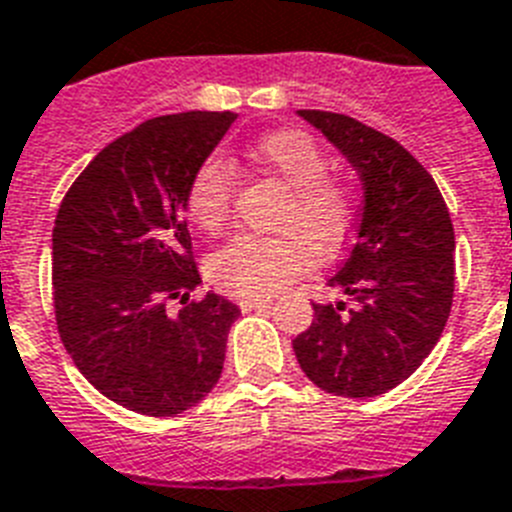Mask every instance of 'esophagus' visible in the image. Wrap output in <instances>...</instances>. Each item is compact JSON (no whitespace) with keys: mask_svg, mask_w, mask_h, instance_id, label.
Wrapping results in <instances>:
<instances>
[{"mask_svg":"<svg viewBox=\"0 0 512 512\" xmlns=\"http://www.w3.org/2000/svg\"><path fill=\"white\" fill-rule=\"evenodd\" d=\"M269 303L272 301H266V298H243V301H240V308H243V311H259V308H269Z\"/></svg>","mask_w":512,"mask_h":512,"instance_id":"34e87169","label":"esophagus"}]
</instances>
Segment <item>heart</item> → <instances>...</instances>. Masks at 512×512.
Instances as JSON below:
<instances>
[{
  "instance_id": "b5f03b06",
  "label": "heart",
  "mask_w": 512,
  "mask_h": 512,
  "mask_svg": "<svg viewBox=\"0 0 512 512\" xmlns=\"http://www.w3.org/2000/svg\"><path fill=\"white\" fill-rule=\"evenodd\" d=\"M253 170L285 188L272 227L282 235H243L217 251L206 274L222 293L264 298L295 280L316 259L340 251L356 225V196L335 180L327 151L306 130H274L248 149ZM235 167L222 156H209L188 180L185 206L190 219L209 235H222L232 219Z\"/></svg>"
}]
</instances>
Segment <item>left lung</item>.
I'll list each match as a JSON object with an SVG mask.
<instances>
[{"label":"left lung","mask_w":512,"mask_h":512,"mask_svg":"<svg viewBox=\"0 0 512 512\" xmlns=\"http://www.w3.org/2000/svg\"><path fill=\"white\" fill-rule=\"evenodd\" d=\"M361 175L356 238L329 287L348 303H314V322L293 340L316 387L377 398L421 366L450 316L455 232L434 177L395 138L348 114L301 109Z\"/></svg>","instance_id":"8db88e82"}]
</instances>
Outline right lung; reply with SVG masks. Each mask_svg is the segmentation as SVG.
Wrapping results in <instances>:
<instances>
[{"instance_id": "add662e5", "label": "right lung", "mask_w": 512, "mask_h": 512, "mask_svg": "<svg viewBox=\"0 0 512 512\" xmlns=\"http://www.w3.org/2000/svg\"><path fill=\"white\" fill-rule=\"evenodd\" d=\"M235 112L164 114L91 159L52 232L54 316L62 345L104 398L143 416H177L219 382L240 308L206 293L193 259L185 190ZM170 300L181 301L172 312Z\"/></svg>"}]
</instances>
